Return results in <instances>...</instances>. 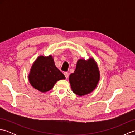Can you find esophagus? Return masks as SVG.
<instances>
[{"label":"esophagus","mask_w":135,"mask_h":135,"mask_svg":"<svg viewBox=\"0 0 135 135\" xmlns=\"http://www.w3.org/2000/svg\"><path fill=\"white\" fill-rule=\"evenodd\" d=\"M64 75H65V76L66 79H67V78H68V76H69V73H68V72H65V73H64Z\"/></svg>","instance_id":"esophagus-1"}]
</instances>
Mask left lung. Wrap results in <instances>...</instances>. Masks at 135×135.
<instances>
[{"mask_svg": "<svg viewBox=\"0 0 135 135\" xmlns=\"http://www.w3.org/2000/svg\"><path fill=\"white\" fill-rule=\"evenodd\" d=\"M99 79V68L93 58L79 59L75 71L69 76L73 91L80 96L91 93L96 88Z\"/></svg>", "mask_w": 135, "mask_h": 135, "instance_id": "obj_1", "label": "left lung"}]
</instances>
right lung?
<instances>
[{
    "instance_id": "add662e5",
    "label": "right lung",
    "mask_w": 135,
    "mask_h": 135,
    "mask_svg": "<svg viewBox=\"0 0 135 135\" xmlns=\"http://www.w3.org/2000/svg\"><path fill=\"white\" fill-rule=\"evenodd\" d=\"M31 85L41 92H46L53 88L56 83L65 77L57 68L51 55L41 56L33 64L29 74Z\"/></svg>"
}]
</instances>
